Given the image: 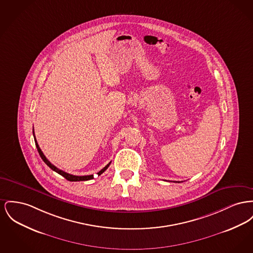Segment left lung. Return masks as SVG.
I'll return each mask as SVG.
<instances>
[{
    "instance_id": "8db88e82",
    "label": "left lung",
    "mask_w": 253,
    "mask_h": 253,
    "mask_svg": "<svg viewBox=\"0 0 253 253\" xmlns=\"http://www.w3.org/2000/svg\"><path fill=\"white\" fill-rule=\"evenodd\" d=\"M177 182H180V181H177Z\"/></svg>"
}]
</instances>
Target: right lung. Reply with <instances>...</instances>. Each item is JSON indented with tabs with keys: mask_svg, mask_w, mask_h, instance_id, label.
I'll list each match as a JSON object with an SVG mask.
<instances>
[{
	"mask_svg": "<svg viewBox=\"0 0 253 253\" xmlns=\"http://www.w3.org/2000/svg\"><path fill=\"white\" fill-rule=\"evenodd\" d=\"M33 135H34V131H33ZM34 140H35L36 148L38 150V153H39L40 157L42 158V160L44 161V163H45V164H46V165H47L51 170L55 171L56 173H58L59 175L63 176L64 178H66V179H68V180H70V181H80V180H89V179L93 178V175H88V176H75V175H71V174H69V173H66V172H64V171L60 170V169H58L57 167H55L53 164H50V163L46 160L45 155L43 154L42 150L40 149L39 145H38V143H37V140H36V138H35V135H34ZM110 164H111V163H109V164H107L103 169H101V170L97 173V175H98V176H99V175H101V174L104 172L105 170L109 167V165H110Z\"/></svg>",
	"mask_w": 253,
	"mask_h": 253,
	"instance_id": "obj_1",
	"label": "right lung"
}]
</instances>
